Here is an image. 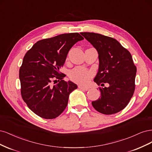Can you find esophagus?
Masks as SVG:
<instances>
[{"mask_svg": "<svg viewBox=\"0 0 152 152\" xmlns=\"http://www.w3.org/2000/svg\"><path fill=\"white\" fill-rule=\"evenodd\" d=\"M78 88H79L80 89H81V90H85V91H87V90H89V88L83 86H81V85H79V86H78Z\"/></svg>", "mask_w": 152, "mask_h": 152, "instance_id": "1", "label": "esophagus"}]
</instances>
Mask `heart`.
Listing matches in <instances>:
<instances>
[{
  "label": "heart",
  "instance_id": "heart-1",
  "mask_svg": "<svg viewBox=\"0 0 152 152\" xmlns=\"http://www.w3.org/2000/svg\"><path fill=\"white\" fill-rule=\"evenodd\" d=\"M94 74L92 71L88 70L82 67H77L71 71L69 77L71 80L78 84L86 85L89 82Z\"/></svg>",
  "mask_w": 152,
  "mask_h": 152
}]
</instances>
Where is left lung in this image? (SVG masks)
Wrapping results in <instances>:
<instances>
[{"instance_id":"left-lung-1","label":"left lung","mask_w":152,"mask_h":152,"mask_svg":"<svg viewBox=\"0 0 152 152\" xmlns=\"http://www.w3.org/2000/svg\"><path fill=\"white\" fill-rule=\"evenodd\" d=\"M81 35L99 53V72L94 81L108 86L99 88L100 96L91 104L103 114L117 113L128 105L135 90L136 67L131 54L113 38L90 32Z\"/></svg>"}]
</instances>
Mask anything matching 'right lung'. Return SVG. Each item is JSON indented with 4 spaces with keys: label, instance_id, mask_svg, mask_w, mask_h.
<instances>
[{
    "label": "right lung",
    "instance_id": "obj_1",
    "mask_svg": "<svg viewBox=\"0 0 152 152\" xmlns=\"http://www.w3.org/2000/svg\"><path fill=\"white\" fill-rule=\"evenodd\" d=\"M83 39L78 33L62 34L38 41L26 53L19 69L21 94L37 115L52 119L65 110L69 94L77 86L64 80L66 75L59 69L71 47Z\"/></svg>",
    "mask_w": 152,
    "mask_h": 152
}]
</instances>
